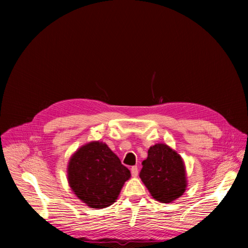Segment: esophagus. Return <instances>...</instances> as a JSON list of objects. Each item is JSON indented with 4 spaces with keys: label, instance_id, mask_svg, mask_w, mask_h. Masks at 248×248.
<instances>
[{
    "label": "esophagus",
    "instance_id": "obj_1",
    "mask_svg": "<svg viewBox=\"0 0 248 248\" xmlns=\"http://www.w3.org/2000/svg\"><path fill=\"white\" fill-rule=\"evenodd\" d=\"M131 175H132L133 177H138V175H139V168H138V166H132V167H131Z\"/></svg>",
    "mask_w": 248,
    "mask_h": 248
}]
</instances>
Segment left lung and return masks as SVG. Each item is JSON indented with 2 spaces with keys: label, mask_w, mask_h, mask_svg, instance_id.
<instances>
[{
  "label": "left lung",
  "mask_w": 248,
  "mask_h": 248,
  "mask_svg": "<svg viewBox=\"0 0 248 248\" xmlns=\"http://www.w3.org/2000/svg\"><path fill=\"white\" fill-rule=\"evenodd\" d=\"M141 181L152 197L161 202H171L186 191V170L181 156L165 144L150 147L141 163Z\"/></svg>",
  "instance_id": "obj_1"
}]
</instances>
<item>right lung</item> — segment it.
Segmentation results:
<instances>
[{
  "mask_svg": "<svg viewBox=\"0 0 248 248\" xmlns=\"http://www.w3.org/2000/svg\"><path fill=\"white\" fill-rule=\"evenodd\" d=\"M131 173L108 145L93 141L81 147L68 165V180L77 196L93 209L115 202Z\"/></svg>",
  "mask_w": 248,
  "mask_h": 248,
  "instance_id": "obj_1",
  "label": "right lung"
}]
</instances>
